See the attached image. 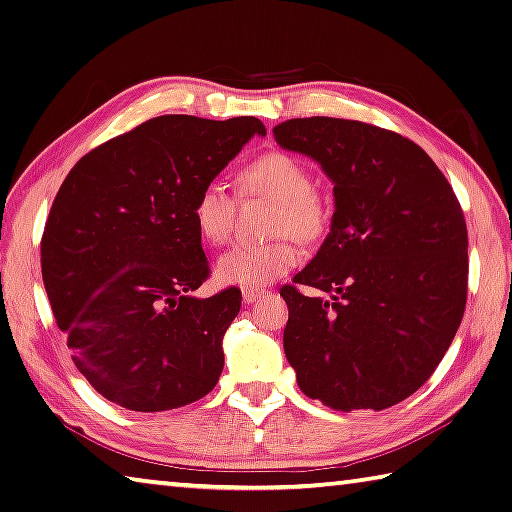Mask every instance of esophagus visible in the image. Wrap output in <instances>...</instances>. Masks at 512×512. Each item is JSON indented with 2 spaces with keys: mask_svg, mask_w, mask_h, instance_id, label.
I'll list each match as a JSON object with an SVG mask.
<instances>
[{
  "mask_svg": "<svg viewBox=\"0 0 512 512\" xmlns=\"http://www.w3.org/2000/svg\"><path fill=\"white\" fill-rule=\"evenodd\" d=\"M260 296H263V291H258V289H245V291H243V302H245V305H252V302L258 300Z\"/></svg>",
  "mask_w": 512,
  "mask_h": 512,
  "instance_id": "34e87169",
  "label": "esophagus"
}]
</instances>
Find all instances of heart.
Segmentation results:
<instances>
[{
  "label": "heart",
  "mask_w": 512,
  "mask_h": 512,
  "mask_svg": "<svg viewBox=\"0 0 512 512\" xmlns=\"http://www.w3.org/2000/svg\"><path fill=\"white\" fill-rule=\"evenodd\" d=\"M243 192L274 198L276 207L269 221L271 234H291L311 243L325 234L329 223L327 205L311 187V176L296 156L267 152L238 174ZM192 218L207 243L221 245L232 234L234 198L223 183L210 181L198 190L192 203ZM300 260L296 243L278 236L267 243H241L216 260L218 283L241 289H260L276 283Z\"/></svg>",
  "instance_id": "heart-1"
}]
</instances>
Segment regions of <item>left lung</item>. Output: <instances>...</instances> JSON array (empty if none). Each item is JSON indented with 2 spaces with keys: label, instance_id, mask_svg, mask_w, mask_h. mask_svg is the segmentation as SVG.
<instances>
[{
  "label": "left lung",
  "instance_id": "left-lung-1",
  "mask_svg": "<svg viewBox=\"0 0 512 512\" xmlns=\"http://www.w3.org/2000/svg\"><path fill=\"white\" fill-rule=\"evenodd\" d=\"M333 183L325 241L294 283L285 356L300 391L333 411H382L431 378L466 307L468 236L453 187L420 145L362 121L311 117L274 128Z\"/></svg>",
  "mask_w": 512,
  "mask_h": 512
}]
</instances>
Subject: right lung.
<instances>
[{
	"instance_id": "obj_1",
	"label": "right lung",
	"mask_w": 512,
	"mask_h": 512,
	"mask_svg": "<svg viewBox=\"0 0 512 512\" xmlns=\"http://www.w3.org/2000/svg\"><path fill=\"white\" fill-rule=\"evenodd\" d=\"M256 134V117L163 114L88 152L59 187L41 238L46 294L77 369L123 409H179L221 378L243 296H194L210 263L192 203Z\"/></svg>"
}]
</instances>
